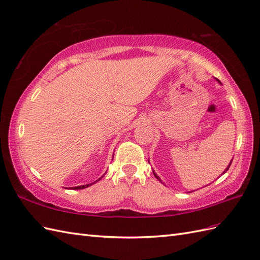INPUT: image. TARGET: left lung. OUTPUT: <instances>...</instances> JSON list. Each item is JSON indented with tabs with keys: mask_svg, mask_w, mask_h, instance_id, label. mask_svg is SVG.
Masks as SVG:
<instances>
[{
	"mask_svg": "<svg viewBox=\"0 0 260 260\" xmlns=\"http://www.w3.org/2000/svg\"><path fill=\"white\" fill-rule=\"evenodd\" d=\"M232 161H233V159H232ZM232 161H231V162H230V165H229V167H228V168H226V169H225V171H224V172H226V171H228V170H229V168H230V167H231V164H232ZM224 172H223V174H224ZM154 175H155V177H156V178H157V179H158V180H159V181H161V180H160V179H159V177H158V176H156V174H155V172H154Z\"/></svg>",
	"mask_w": 260,
	"mask_h": 260,
	"instance_id": "8db88e82",
	"label": "left lung"
}]
</instances>
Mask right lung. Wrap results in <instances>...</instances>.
Masks as SVG:
<instances>
[{"label":"right lung","mask_w":260,"mask_h":260,"mask_svg":"<svg viewBox=\"0 0 260 260\" xmlns=\"http://www.w3.org/2000/svg\"><path fill=\"white\" fill-rule=\"evenodd\" d=\"M100 179H101V178H100ZM100 179H99V180H100ZM99 180H96V181H99ZM95 181V182H96ZM92 183H90V184H85V185H79V187H75V188H72L73 190H80V189H84V188H88L89 187V185H91Z\"/></svg>","instance_id":"obj_1"}]
</instances>
